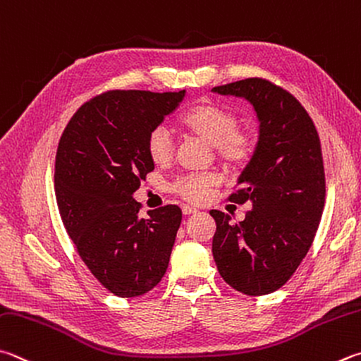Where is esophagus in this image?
I'll return each mask as SVG.
<instances>
[{"instance_id":"esophagus-1","label":"esophagus","mask_w":361,"mask_h":361,"mask_svg":"<svg viewBox=\"0 0 361 361\" xmlns=\"http://www.w3.org/2000/svg\"><path fill=\"white\" fill-rule=\"evenodd\" d=\"M181 212H183V214L185 216H189V214H195L199 212L197 208H194V207H189V205H183L181 207Z\"/></svg>"}]
</instances>
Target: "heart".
I'll use <instances>...</instances> for the list:
<instances>
[{
  "instance_id": "obj_1",
  "label": "heart",
  "mask_w": 361,
  "mask_h": 361,
  "mask_svg": "<svg viewBox=\"0 0 361 361\" xmlns=\"http://www.w3.org/2000/svg\"><path fill=\"white\" fill-rule=\"evenodd\" d=\"M178 128L185 134L197 137L214 147L216 156L227 169L245 166L252 156L251 135L238 128V116L218 102L195 104L178 118ZM145 149L149 161L156 166H169L175 149L172 135L166 128L156 126L149 130ZM218 183L214 173H189L173 183L172 191L185 200L200 203Z\"/></svg>"
}]
</instances>
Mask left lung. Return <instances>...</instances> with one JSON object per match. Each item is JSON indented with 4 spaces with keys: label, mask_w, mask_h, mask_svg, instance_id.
<instances>
[{
    "label": "left lung",
    "mask_w": 361,
    "mask_h": 361,
    "mask_svg": "<svg viewBox=\"0 0 361 361\" xmlns=\"http://www.w3.org/2000/svg\"><path fill=\"white\" fill-rule=\"evenodd\" d=\"M245 97L260 121L259 142L228 200L251 202L245 221L212 209L213 257L226 283L241 293L283 287L310 251L325 205L317 129L305 107L278 85L252 77L213 88Z\"/></svg>",
    "instance_id": "obj_1"
}]
</instances>
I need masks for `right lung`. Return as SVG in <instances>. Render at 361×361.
Wrapping results in <instances>:
<instances>
[{
	"label": "right lung",
	"mask_w": 361,
	"mask_h": 361,
	"mask_svg": "<svg viewBox=\"0 0 361 361\" xmlns=\"http://www.w3.org/2000/svg\"><path fill=\"white\" fill-rule=\"evenodd\" d=\"M185 93L106 91L77 110L58 143L61 221L88 270L118 297L154 289L169 267L181 209L166 205L140 218L133 194L154 169L145 149L149 130L178 109Z\"/></svg>",
	"instance_id": "obj_1"
}]
</instances>
